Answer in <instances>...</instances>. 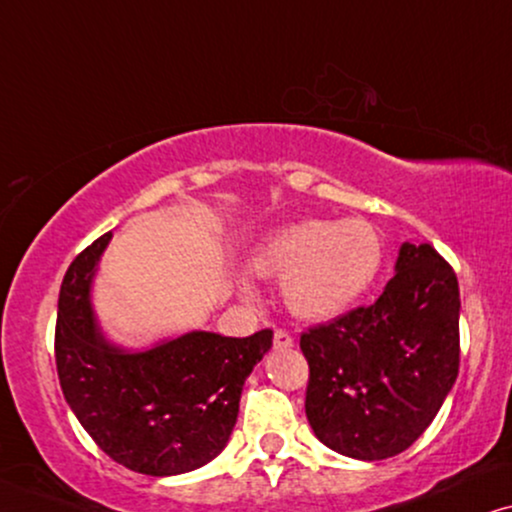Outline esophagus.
I'll use <instances>...</instances> for the list:
<instances>
[{
    "label": "esophagus",
    "instance_id": "34e87169",
    "mask_svg": "<svg viewBox=\"0 0 512 512\" xmlns=\"http://www.w3.org/2000/svg\"><path fill=\"white\" fill-rule=\"evenodd\" d=\"M274 346L276 349H290V346H295V339H292L285 330H278L274 335Z\"/></svg>",
    "mask_w": 512,
    "mask_h": 512
}]
</instances>
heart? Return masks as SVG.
<instances>
[{"mask_svg": "<svg viewBox=\"0 0 512 512\" xmlns=\"http://www.w3.org/2000/svg\"><path fill=\"white\" fill-rule=\"evenodd\" d=\"M384 262V241L365 220H302L278 229L252 255L262 278H281L292 316L327 320L344 313L370 290ZM243 297H255L248 278H238Z\"/></svg>", "mask_w": 512, "mask_h": 512, "instance_id": "obj_1", "label": "heart"}]
</instances>
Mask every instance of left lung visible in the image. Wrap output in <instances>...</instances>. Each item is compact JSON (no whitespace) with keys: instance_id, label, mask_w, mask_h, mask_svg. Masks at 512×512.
<instances>
[{"instance_id":"obj_1","label":"left lung","mask_w":512,"mask_h":512,"mask_svg":"<svg viewBox=\"0 0 512 512\" xmlns=\"http://www.w3.org/2000/svg\"><path fill=\"white\" fill-rule=\"evenodd\" d=\"M459 311L456 274L433 245H400L395 276L377 302L299 339L316 438L360 461L405 452L459 374Z\"/></svg>"}]
</instances>
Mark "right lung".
<instances>
[{
    "mask_svg": "<svg viewBox=\"0 0 512 512\" xmlns=\"http://www.w3.org/2000/svg\"><path fill=\"white\" fill-rule=\"evenodd\" d=\"M112 231L77 255L60 285L56 365L63 395L102 452L142 475L206 466L227 447L243 384L274 332L222 337L194 330L149 349L109 342L91 288Z\"/></svg>",
    "mask_w": 512,
    "mask_h": 512,
    "instance_id": "right-lung-1",
    "label": "right lung"
}]
</instances>
